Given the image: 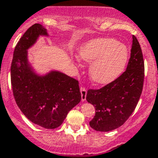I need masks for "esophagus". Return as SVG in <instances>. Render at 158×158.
Wrapping results in <instances>:
<instances>
[{"label": "esophagus", "mask_w": 158, "mask_h": 158, "mask_svg": "<svg viewBox=\"0 0 158 158\" xmlns=\"http://www.w3.org/2000/svg\"><path fill=\"white\" fill-rule=\"evenodd\" d=\"M81 92V99H82V102H85V99H86V95H87V91L85 88H81L80 89Z\"/></svg>", "instance_id": "1"}]
</instances>
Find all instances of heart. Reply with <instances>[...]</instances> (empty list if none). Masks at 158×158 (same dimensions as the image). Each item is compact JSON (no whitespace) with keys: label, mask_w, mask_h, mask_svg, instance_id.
<instances>
[{"label":"heart","mask_w":158,"mask_h":158,"mask_svg":"<svg viewBox=\"0 0 158 158\" xmlns=\"http://www.w3.org/2000/svg\"><path fill=\"white\" fill-rule=\"evenodd\" d=\"M78 56L91 63L89 75L98 85H107L122 73L128 60V49L111 38H98L80 47Z\"/></svg>","instance_id":"heart-1"}]
</instances>
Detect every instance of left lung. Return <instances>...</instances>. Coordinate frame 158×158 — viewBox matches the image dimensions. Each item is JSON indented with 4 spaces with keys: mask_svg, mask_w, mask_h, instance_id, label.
<instances>
[{
    "mask_svg": "<svg viewBox=\"0 0 158 158\" xmlns=\"http://www.w3.org/2000/svg\"><path fill=\"white\" fill-rule=\"evenodd\" d=\"M144 64L138 40L132 36L131 57L126 71L103 88L88 91L86 100L95 108L89 122L97 131H110L122 126L136 107L143 89Z\"/></svg>",
    "mask_w": 158,
    "mask_h": 158,
    "instance_id": "1",
    "label": "left lung"
}]
</instances>
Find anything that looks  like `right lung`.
<instances>
[{
    "instance_id": "1",
    "label": "right lung",
    "mask_w": 158,
    "mask_h": 158,
    "mask_svg": "<svg viewBox=\"0 0 158 158\" xmlns=\"http://www.w3.org/2000/svg\"><path fill=\"white\" fill-rule=\"evenodd\" d=\"M47 28L35 23L17 43L10 68L11 85L17 106L33 123L53 129L63 122L69 111L81 101L79 82L62 72L51 69L40 74L30 63L28 49Z\"/></svg>"
}]
</instances>
